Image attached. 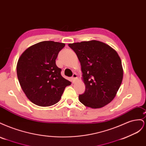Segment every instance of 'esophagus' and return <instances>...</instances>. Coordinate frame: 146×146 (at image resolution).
I'll list each match as a JSON object with an SVG mask.
<instances>
[{
  "label": "esophagus",
  "instance_id": "1",
  "mask_svg": "<svg viewBox=\"0 0 146 146\" xmlns=\"http://www.w3.org/2000/svg\"><path fill=\"white\" fill-rule=\"evenodd\" d=\"M72 82H74L75 81H76V79L77 78V75L75 73V74H73V76H72Z\"/></svg>",
  "mask_w": 146,
  "mask_h": 146
}]
</instances>
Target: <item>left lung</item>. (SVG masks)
<instances>
[{"instance_id":"left-lung-1","label":"left lung","mask_w":146,"mask_h":146,"mask_svg":"<svg viewBox=\"0 0 146 146\" xmlns=\"http://www.w3.org/2000/svg\"><path fill=\"white\" fill-rule=\"evenodd\" d=\"M81 64L85 91L78 99L84 105L100 108L113 100L123 78L121 60L107 44L96 40L69 44Z\"/></svg>"}]
</instances>
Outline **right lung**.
<instances>
[{"instance_id":"right-lung-1","label":"right lung","mask_w":146,"mask_h":146,"mask_svg":"<svg viewBox=\"0 0 146 146\" xmlns=\"http://www.w3.org/2000/svg\"><path fill=\"white\" fill-rule=\"evenodd\" d=\"M64 43L42 41L27 48L17 63V76L27 98L40 107H49L60 100L71 82L61 75L55 60Z\"/></svg>"}]
</instances>
